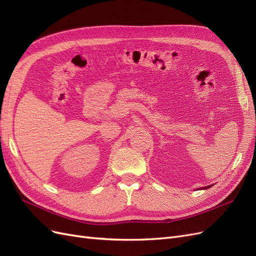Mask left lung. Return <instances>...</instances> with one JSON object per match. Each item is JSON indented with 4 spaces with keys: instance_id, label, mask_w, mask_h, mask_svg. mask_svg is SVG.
Masks as SVG:
<instances>
[{
    "instance_id": "8db88e82",
    "label": "left lung",
    "mask_w": 256,
    "mask_h": 256,
    "mask_svg": "<svg viewBox=\"0 0 256 256\" xmlns=\"http://www.w3.org/2000/svg\"><path fill=\"white\" fill-rule=\"evenodd\" d=\"M209 187H212V186H207V187H204V188H202V189H207V188H209Z\"/></svg>"
}]
</instances>
